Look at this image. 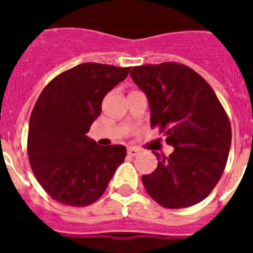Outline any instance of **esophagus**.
<instances>
[{"label": "esophagus", "instance_id": "esophagus-1", "mask_svg": "<svg viewBox=\"0 0 253 253\" xmlns=\"http://www.w3.org/2000/svg\"><path fill=\"white\" fill-rule=\"evenodd\" d=\"M138 153H139V151L137 148H128V154L130 157H135Z\"/></svg>", "mask_w": 253, "mask_h": 253}]
</instances>
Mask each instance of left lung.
I'll return each instance as SVG.
<instances>
[{"mask_svg": "<svg viewBox=\"0 0 253 253\" xmlns=\"http://www.w3.org/2000/svg\"><path fill=\"white\" fill-rule=\"evenodd\" d=\"M133 81L146 93L151 128L158 126L173 152L153 154L157 169L142 181L154 202L181 209L204 200L227 165L232 129L214 90L194 69L175 62L133 67Z\"/></svg>", "mask_w": 253, "mask_h": 253, "instance_id": "1", "label": "left lung"}]
</instances>
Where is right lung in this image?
I'll return each mask as SVG.
<instances>
[{
	"instance_id": "add662e5",
	"label": "right lung",
	"mask_w": 253,
	"mask_h": 253,
	"mask_svg": "<svg viewBox=\"0 0 253 253\" xmlns=\"http://www.w3.org/2000/svg\"><path fill=\"white\" fill-rule=\"evenodd\" d=\"M129 71L130 67L78 64L53 78L38 97L29 123V162L40 186L55 202L92 204L124 162V146L100 147L86 134L101 114L106 93Z\"/></svg>"
}]
</instances>
